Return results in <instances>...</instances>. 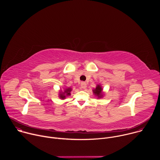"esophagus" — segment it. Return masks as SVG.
Returning a JSON list of instances; mask_svg holds the SVG:
<instances>
[{
    "label": "esophagus",
    "instance_id": "1",
    "mask_svg": "<svg viewBox=\"0 0 160 160\" xmlns=\"http://www.w3.org/2000/svg\"><path fill=\"white\" fill-rule=\"evenodd\" d=\"M80 86L82 88H85L87 87V84L85 82H82L80 84Z\"/></svg>",
    "mask_w": 160,
    "mask_h": 160
}]
</instances>
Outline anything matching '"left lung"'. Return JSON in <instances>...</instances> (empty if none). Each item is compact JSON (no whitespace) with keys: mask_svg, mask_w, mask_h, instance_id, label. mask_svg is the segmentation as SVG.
<instances>
[{"mask_svg":"<svg viewBox=\"0 0 160 160\" xmlns=\"http://www.w3.org/2000/svg\"><path fill=\"white\" fill-rule=\"evenodd\" d=\"M102 87H101V85H97L96 88L94 90H93V92L98 98H101L102 96Z\"/></svg>","mask_w":160,"mask_h":160,"instance_id":"left-lung-1","label":"left lung"}]
</instances>
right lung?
Wrapping results in <instances>:
<instances>
[{
  "mask_svg": "<svg viewBox=\"0 0 160 160\" xmlns=\"http://www.w3.org/2000/svg\"><path fill=\"white\" fill-rule=\"evenodd\" d=\"M71 90H72V88H68L66 89L65 91H64V92H63L62 94L60 93V94H59L60 98L63 99H64L66 98V96H70Z\"/></svg>",
  "mask_w": 160,
  "mask_h": 160,
  "instance_id": "add662e5",
  "label": "right lung"
}]
</instances>
